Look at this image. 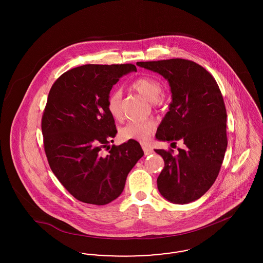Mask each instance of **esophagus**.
I'll use <instances>...</instances> for the list:
<instances>
[{
    "instance_id": "esophagus-1",
    "label": "esophagus",
    "mask_w": 263,
    "mask_h": 263,
    "mask_svg": "<svg viewBox=\"0 0 263 263\" xmlns=\"http://www.w3.org/2000/svg\"><path fill=\"white\" fill-rule=\"evenodd\" d=\"M143 151H144V153H145L146 156H148V155H151V154L154 153V150H153L151 147H149V146H143Z\"/></svg>"
}]
</instances>
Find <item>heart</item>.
<instances>
[{"label":"heart","instance_id":"heart-1","mask_svg":"<svg viewBox=\"0 0 263 263\" xmlns=\"http://www.w3.org/2000/svg\"><path fill=\"white\" fill-rule=\"evenodd\" d=\"M131 87L138 91L143 98L152 101L156 104L163 101L161 96L163 91L162 84L148 77H142L135 80ZM121 92L119 90H114L110 92L106 100V105L109 113L116 120L122 119V110H121ZM156 128V123L152 119L145 120H132L120 129V137L123 140H135L139 142H146L149 140L151 134Z\"/></svg>","mask_w":263,"mask_h":263}]
</instances>
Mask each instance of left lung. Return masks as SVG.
<instances>
[{"label": "left lung", "instance_id": "8db88e82", "mask_svg": "<svg viewBox=\"0 0 263 263\" xmlns=\"http://www.w3.org/2000/svg\"><path fill=\"white\" fill-rule=\"evenodd\" d=\"M168 82L170 110L157 130L159 141L181 140L185 149L155 150L164 161L157 182L175 204L199 199L215 182L227 150V111L217 82L202 66L185 59L137 62Z\"/></svg>", "mask_w": 263, "mask_h": 263}]
</instances>
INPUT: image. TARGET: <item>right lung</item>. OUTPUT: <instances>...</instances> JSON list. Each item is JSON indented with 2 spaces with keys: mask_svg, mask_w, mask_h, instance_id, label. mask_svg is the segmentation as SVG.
Returning a JSON list of instances; mask_svg holds the SVG:
<instances>
[{
  "mask_svg": "<svg viewBox=\"0 0 263 263\" xmlns=\"http://www.w3.org/2000/svg\"><path fill=\"white\" fill-rule=\"evenodd\" d=\"M132 64L83 65L60 76L42 116L44 150L53 174L76 199L105 205L123 191L144 152L135 140L108 146L117 130L106 100ZM103 147L111 150L104 156Z\"/></svg>",
  "mask_w": 263,
  "mask_h": 263,
  "instance_id": "1",
  "label": "right lung"
}]
</instances>
